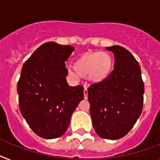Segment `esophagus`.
<instances>
[{
	"mask_svg": "<svg viewBox=\"0 0 160 160\" xmlns=\"http://www.w3.org/2000/svg\"><path fill=\"white\" fill-rule=\"evenodd\" d=\"M84 99H87V98H88V89H87L86 87H84Z\"/></svg>",
	"mask_w": 160,
	"mask_h": 160,
	"instance_id": "34e87169",
	"label": "esophagus"
}]
</instances>
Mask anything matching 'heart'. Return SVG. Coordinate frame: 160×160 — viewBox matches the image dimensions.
<instances>
[{"mask_svg": "<svg viewBox=\"0 0 160 160\" xmlns=\"http://www.w3.org/2000/svg\"><path fill=\"white\" fill-rule=\"evenodd\" d=\"M113 68L111 55L104 52H88L80 55L74 62V68L68 69L70 77H86L92 83H100L110 76Z\"/></svg>", "mask_w": 160, "mask_h": 160, "instance_id": "obj_1", "label": "heart"}]
</instances>
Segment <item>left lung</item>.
Instances as JSON below:
<instances>
[{
	"instance_id": "1",
	"label": "left lung",
	"mask_w": 160,
	"mask_h": 160,
	"mask_svg": "<svg viewBox=\"0 0 160 160\" xmlns=\"http://www.w3.org/2000/svg\"><path fill=\"white\" fill-rule=\"evenodd\" d=\"M115 55L114 70L100 83L88 88L90 115L100 138L117 140L133 127L143 107L144 82L140 65L119 45L107 47Z\"/></svg>"
}]
</instances>
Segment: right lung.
I'll list each match as a JSON object with an SVG mask.
<instances>
[{
  "instance_id": "right-lung-1",
  "label": "right lung",
  "mask_w": 160,
  "mask_h": 160,
  "mask_svg": "<svg viewBox=\"0 0 160 160\" xmlns=\"http://www.w3.org/2000/svg\"><path fill=\"white\" fill-rule=\"evenodd\" d=\"M74 50L71 45L45 43L22 66L17 85L20 111L32 131L45 139L65 133L84 98L83 86H70L66 79L65 62Z\"/></svg>"
}]
</instances>
